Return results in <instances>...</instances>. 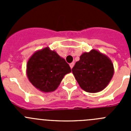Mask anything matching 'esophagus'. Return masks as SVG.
Here are the masks:
<instances>
[{
    "instance_id": "obj_1",
    "label": "esophagus",
    "mask_w": 131,
    "mask_h": 131,
    "mask_svg": "<svg viewBox=\"0 0 131 131\" xmlns=\"http://www.w3.org/2000/svg\"><path fill=\"white\" fill-rule=\"evenodd\" d=\"M69 66H70V68H71V69H72L73 67L74 66V63H73V62H72V63H70V64H69Z\"/></svg>"
}]
</instances>
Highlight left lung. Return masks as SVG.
<instances>
[{
  "label": "left lung",
  "mask_w": 131,
  "mask_h": 131,
  "mask_svg": "<svg viewBox=\"0 0 131 131\" xmlns=\"http://www.w3.org/2000/svg\"><path fill=\"white\" fill-rule=\"evenodd\" d=\"M80 87L91 93L102 91L108 85L114 73L112 60L96 50L84 52L72 68Z\"/></svg>",
  "instance_id": "obj_1"
}]
</instances>
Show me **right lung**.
Wrapping results in <instances>:
<instances>
[{"mask_svg": "<svg viewBox=\"0 0 131 131\" xmlns=\"http://www.w3.org/2000/svg\"><path fill=\"white\" fill-rule=\"evenodd\" d=\"M71 72L69 64L49 47L36 51L27 63L26 74L30 83L42 92H53L66 74Z\"/></svg>", "mask_w": 131, "mask_h": 131, "instance_id": "obj_1", "label": "right lung"}]
</instances>
